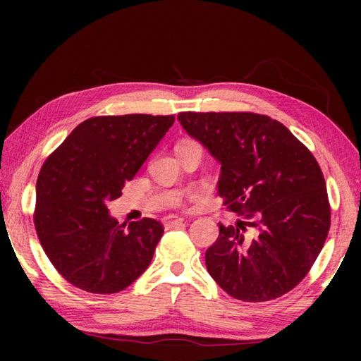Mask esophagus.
<instances>
[{
    "mask_svg": "<svg viewBox=\"0 0 361 361\" xmlns=\"http://www.w3.org/2000/svg\"><path fill=\"white\" fill-rule=\"evenodd\" d=\"M185 219L180 218V216H169L166 218V221H164V224H166V228H173V226L176 224H181Z\"/></svg>",
    "mask_w": 361,
    "mask_h": 361,
    "instance_id": "esophagus-1",
    "label": "esophagus"
}]
</instances>
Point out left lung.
<instances>
[{"instance_id":"left-lung-1","label":"left lung","mask_w":361,"mask_h":361,"mask_svg":"<svg viewBox=\"0 0 361 361\" xmlns=\"http://www.w3.org/2000/svg\"><path fill=\"white\" fill-rule=\"evenodd\" d=\"M188 135L221 164L218 194L242 219L219 226L205 266L229 296L280 298L307 276L331 210L319 162L276 119L256 113H180Z\"/></svg>"}]
</instances>
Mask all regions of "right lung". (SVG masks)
<instances>
[{
	"label": "right lung",
	"instance_id": "obj_1",
	"mask_svg": "<svg viewBox=\"0 0 361 361\" xmlns=\"http://www.w3.org/2000/svg\"><path fill=\"white\" fill-rule=\"evenodd\" d=\"M175 116H97L79 124L42 164L36 234L66 282L97 295L129 286L148 269L162 224L119 223L106 204L121 197L173 126Z\"/></svg>",
	"mask_w": 361,
	"mask_h": 361
}]
</instances>
